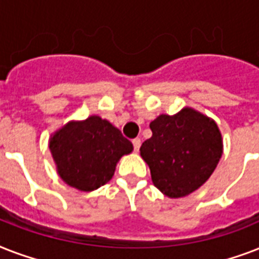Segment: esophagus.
<instances>
[{
  "label": "esophagus",
  "instance_id": "1",
  "mask_svg": "<svg viewBox=\"0 0 259 259\" xmlns=\"http://www.w3.org/2000/svg\"><path fill=\"white\" fill-rule=\"evenodd\" d=\"M133 146H134V152H138V150H140V146H141V140H140V138H134Z\"/></svg>",
  "mask_w": 259,
  "mask_h": 259
}]
</instances>
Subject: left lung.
Masks as SVG:
<instances>
[{
    "label": "left lung",
    "mask_w": 259,
    "mask_h": 259,
    "mask_svg": "<svg viewBox=\"0 0 259 259\" xmlns=\"http://www.w3.org/2000/svg\"><path fill=\"white\" fill-rule=\"evenodd\" d=\"M152 137L140 152L153 184L169 197H183L208 180L222 157L217 123L192 109L162 114L150 122Z\"/></svg>",
    "instance_id": "left-lung-1"
}]
</instances>
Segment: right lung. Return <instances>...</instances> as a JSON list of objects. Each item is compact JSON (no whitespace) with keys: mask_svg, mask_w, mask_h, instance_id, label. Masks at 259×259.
<instances>
[{"mask_svg":"<svg viewBox=\"0 0 259 259\" xmlns=\"http://www.w3.org/2000/svg\"><path fill=\"white\" fill-rule=\"evenodd\" d=\"M50 149L63 180L89 192L113 177L117 161L133 150V144L110 122L93 115L56 132Z\"/></svg>","mask_w":259,"mask_h":259,"instance_id":"right-lung-1","label":"right lung"}]
</instances>
